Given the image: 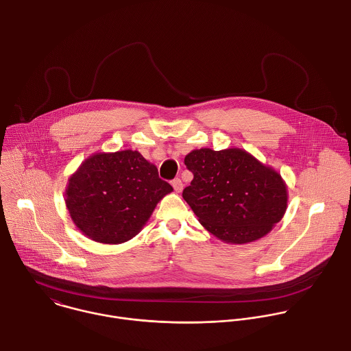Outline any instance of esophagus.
I'll return each mask as SVG.
<instances>
[{
	"instance_id": "1",
	"label": "esophagus",
	"mask_w": 351,
	"mask_h": 351,
	"mask_svg": "<svg viewBox=\"0 0 351 351\" xmlns=\"http://www.w3.org/2000/svg\"><path fill=\"white\" fill-rule=\"evenodd\" d=\"M172 187H173V190H175L176 193H182V190H183V182H182L179 178H176V179L172 180Z\"/></svg>"
}]
</instances>
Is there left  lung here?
Instances as JSON below:
<instances>
[{
  "label": "left lung",
  "instance_id": "left-lung-1",
  "mask_svg": "<svg viewBox=\"0 0 351 351\" xmlns=\"http://www.w3.org/2000/svg\"><path fill=\"white\" fill-rule=\"evenodd\" d=\"M193 172L183 190L198 221L226 243L254 242L272 231L287 209V184L278 171L243 149H195L184 157Z\"/></svg>",
  "mask_w": 351,
  "mask_h": 351
}]
</instances>
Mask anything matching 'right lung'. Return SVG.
Returning a JSON list of instances; mask_svg holds the SVG:
<instances>
[{
	"label": "right lung",
	"instance_id": "add662e5",
	"mask_svg": "<svg viewBox=\"0 0 351 351\" xmlns=\"http://www.w3.org/2000/svg\"><path fill=\"white\" fill-rule=\"evenodd\" d=\"M172 186L136 150L94 153L69 176L65 205L73 224L94 242L132 239Z\"/></svg>",
	"mask_w": 351,
	"mask_h": 351
}]
</instances>
